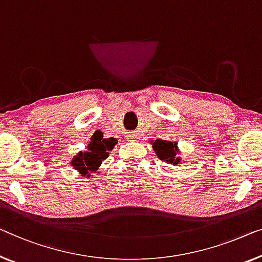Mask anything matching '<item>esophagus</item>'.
<instances>
[{
  "label": "esophagus",
  "mask_w": 262,
  "mask_h": 262,
  "mask_svg": "<svg viewBox=\"0 0 262 262\" xmlns=\"http://www.w3.org/2000/svg\"><path fill=\"white\" fill-rule=\"evenodd\" d=\"M127 139L128 141H134L136 139V134H127Z\"/></svg>",
  "instance_id": "esophagus-1"
}]
</instances>
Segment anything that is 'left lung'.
<instances>
[{
	"label": "left lung",
	"mask_w": 262,
	"mask_h": 262,
	"mask_svg": "<svg viewBox=\"0 0 262 262\" xmlns=\"http://www.w3.org/2000/svg\"><path fill=\"white\" fill-rule=\"evenodd\" d=\"M150 144L153 146V149L158 158L162 161L171 163L177 166L178 163H181L182 159L179 156L180 149H179L177 141H167V140H150Z\"/></svg>",
	"instance_id": "8db88e82"
}]
</instances>
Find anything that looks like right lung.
Wrapping results in <instances>:
<instances>
[{
    "label": "right lung",
    "mask_w": 262,
    "mask_h": 262,
    "mask_svg": "<svg viewBox=\"0 0 262 262\" xmlns=\"http://www.w3.org/2000/svg\"><path fill=\"white\" fill-rule=\"evenodd\" d=\"M92 141L87 144V150L79 151L73 156V168L82 177L91 178L94 173H100V166L108 156L109 151L115 147L116 140L114 138L104 139L103 136H93Z\"/></svg>",
    "instance_id": "right-lung-1"
}]
</instances>
